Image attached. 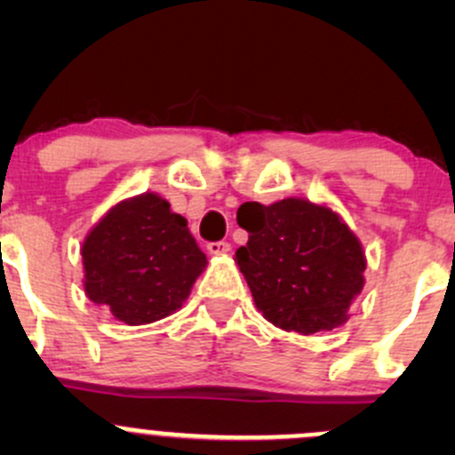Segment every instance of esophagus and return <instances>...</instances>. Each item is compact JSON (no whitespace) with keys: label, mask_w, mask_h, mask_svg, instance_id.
I'll list each match as a JSON object with an SVG mask.
<instances>
[{"label":"esophagus","mask_w":455,"mask_h":455,"mask_svg":"<svg viewBox=\"0 0 455 455\" xmlns=\"http://www.w3.org/2000/svg\"><path fill=\"white\" fill-rule=\"evenodd\" d=\"M206 251H209L211 255H224V253H228V251H231V244H228V242H224V240L209 242V244H206Z\"/></svg>","instance_id":"esophagus-1"}]
</instances>
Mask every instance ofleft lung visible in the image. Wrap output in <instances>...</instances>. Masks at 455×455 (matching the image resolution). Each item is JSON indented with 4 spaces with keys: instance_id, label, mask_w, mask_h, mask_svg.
Wrapping results in <instances>:
<instances>
[{
    "instance_id": "8db88e82",
    "label": "left lung",
    "mask_w": 455,
    "mask_h": 455,
    "mask_svg": "<svg viewBox=\"0 0 455 455\" xmlns=\"http://www.w3.org/2000/svg\"><path fill=\"white\" fill-rule=\"evenodd\" d=\"M237 224L249 231L237 266L270 323L299 334L346 323L363 288L365 255L337 213L297 198L244 202Z\"/></svg>"
}]
</instances>
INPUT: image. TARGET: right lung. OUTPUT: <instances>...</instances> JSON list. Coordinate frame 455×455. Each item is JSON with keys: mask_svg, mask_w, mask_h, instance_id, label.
<instances>
[{"mask_svg": "<svg viewBox=\"0 0 455 455\" xmlns=\"http://www.w3.org/2000/svg\"><path fill=\"white\" fill-rule=\"evenodd\" d=\"M81 255L87 297L127 325L176 313L206 266L187 220L156 194L114 206L85 237Z\"/></svg>", "mask_w": 455, "mask_h": 455, "instance_id": "right-lung-1", "label": "right lung"}]
</instances>
